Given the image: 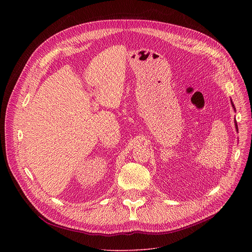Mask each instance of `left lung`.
Instances as JSON below:
<instances>
[{
	"mask_svg": "<svg viewBox=\"0 0 252 252\" xmlns=\"http://www.w3.org/2000/svg\"><path fill=\"white\" fill-rule=\"evenodd\" d=\"M231 105H232V107H233V110L235 111V107H234V104H233V102L231 101ZM234 123H235V127H236V131H238V129H237V125H236V121H234Z\"/></svg>",
	"mask_w": 252,
	"mask_h": 252,
	"instance_id": "8db88e82",
	"label": "left lung"
}]
</instances>
